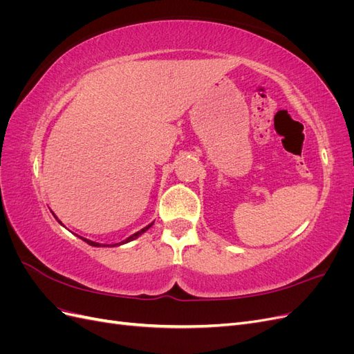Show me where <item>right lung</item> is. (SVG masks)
I'll return each instance as SVG.
<instances>
[{
	"mask_svg": "<svg viewBox=\"0 0 354 354\" xmlns=\"http://www.w3.org/2000/svg\"><path fill=\"white\" fill-rule=\"evenodd\" d=\"M53 216H55V214H53ZM57 218V217H56ZM152 224L153 223H151V224H149V226H146V227H143L140 232H137V233H134V234H131V236L130 238H127L125 241H122V242H120V243H113V245H103V243H99V242H93V241H88V239H85V238H81L84 242H87L88 245H91V246H120V245H124V243H127V242H131V241H134V239H137L138 236H140V234L142 233H145L149 227H152Z\"/></svg>",
	"mask_w": 354,
	"mask_h": 354,
	"instance_id": "1",
	"label": "right lung"
}]
</instances>
